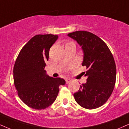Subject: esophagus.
<instances>
[{"mask_svg": "<svg viewBox=\"0 0 129 129\" xmlns=\"http://www.w3.org/2000/svg\"><path fill=\"white\" fill-rule=\"evenodd\" d=\"M71 81V79H69V78H66V84H68L69 82H70Z\"/></svg>", "mask_w": 129, "mask_h": 129, "instance_id": "obj_1", "label": "esophagus"}]
</instances>
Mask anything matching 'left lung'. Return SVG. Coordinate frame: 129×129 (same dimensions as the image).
<instances>
[{"instance_id":"8db88e82","label":"left lung","mask_w":129,"mask_h":129,"mask_svg":"<svg viewBox=\"0 0 129 129\" xmlns=\"http://www.w3.org/2000/svg\"><path fill=\"white\" fill-rule=\"evenodd\" d=\"M67 36L76 41L83 51L82 66H85L87 82L74 93L81 107L94 109L101 107L112 94L116 81L115 60L109 47L101 39L85 31H78Z\"/></svg>"}]
</instances>
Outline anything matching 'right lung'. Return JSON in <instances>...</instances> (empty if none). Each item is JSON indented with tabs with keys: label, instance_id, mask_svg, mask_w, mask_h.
Wrapping results in <instances>:
<instances>
[{
	"label": "right lung",
	"instance_id": "add662e5",
	"mask_svg": "<svg viewBox=\"0 0 129 129\" xmlns=\"http://www.w3.org/2000/svg\"><path fill=\"white\" fill-rule=\"evenodd\" d=\"M57 35H38L31 39L19 53L13 69L14 82L20 99L36 110L49 107L56 100L62 78L48 76L44 70L49 51Z\"/></svg>",
	"mask_w": 129,
	"mask_h": 129
}]
</instances>
